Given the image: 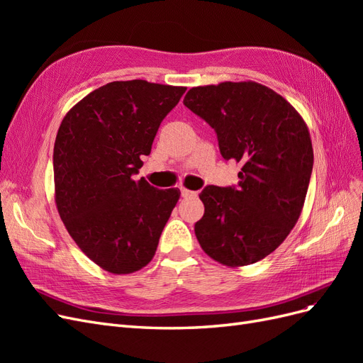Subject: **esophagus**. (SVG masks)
<instances>
[{"instance_id":"1","label":"esophagus","mask_w":363,"mask_h":363,"mask_svg":"<svg viewBox=\"0 0 363 363\" xmlns=\"http://www.w3.org/2000/svg\"><path fill=\"white\" fill-rule=\"evenodd\" d=\"M180 192H182L183 199H195V196H199V192H196V191H189V189H184V188H180Z\"/></svg>"}]
</instances>
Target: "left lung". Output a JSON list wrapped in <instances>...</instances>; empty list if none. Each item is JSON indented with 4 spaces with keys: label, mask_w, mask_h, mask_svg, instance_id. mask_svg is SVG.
Wrapping results in <instances>:
<instances>
[{
    "label": "left lung",
    "mask_w": 363,
    "mask_h": 363,
    "mask_svg": "<svg viewBox=\"0 0 363 363\" xmlns=\"http://www.w3.org/2000/svg\"><path fill=\"white\" fill-rule=\"evenodd\" d=\"M183 104L215 130L221 156L242 164L238 186L201 191L196 239L223 265L259 262L300 218L313 168L309 130L281 95L255 82L192 87Z\"/></svg>",
    "instance_id": "left-lung-1"
}]
</instances>
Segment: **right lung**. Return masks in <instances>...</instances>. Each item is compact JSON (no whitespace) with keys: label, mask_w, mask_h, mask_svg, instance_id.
Wrapping results in <instances>:
<instances>
[{"label":"right lung","mask_w":363,"mask_h":363,"mask_svg":"<svg viewBox=\"0 0 363 363\" xmlns=\"http://www.w3.org/2000/svg\"><path fill=\"white\" fill-rule=\"evenodd\" d=\"M186 87L145 80L98 87L63 118L54 144L56 204L84 255L112 274H130L155 256L179 189L133 180L142 156Z\"/></svg>","instance_id":"add662e5"}]
</instances>
